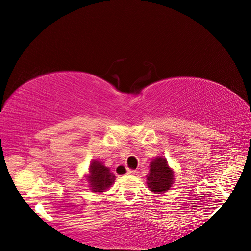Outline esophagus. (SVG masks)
Masks as SVG:
<instances>
[{
    "label": "esophagus",
    "instance_id": "34e87169",
    "mask_svg": "<svg viewBox=\"0 0 251 251\" xmlns=\"http://www.w3.org/2000/svg\"><path fill=\"white\" fill-rule=\"evenodd\" d=\"M126 174L128 175V174H136V172L135 170H131V169H126Z\"/></svg>",
    "mask_w": 251,
    "mask_h": 251
}]
</instances>
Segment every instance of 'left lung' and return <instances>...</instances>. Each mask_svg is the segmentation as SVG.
<instances>
[{
    "label": "left lung",
    "mask_w": 251,
    "mask_h": 251,
    "mask_svg": "<svg viewBox=\"0 0 251 251\" xmlns=\"http://www.w3.org/2000/svg\"><path fill=\"white\" fill-rule=\"evenodd\" d=\"M175 183V172L164 156L152 158L147 175V185L155 194L167 192Z\"/></svg>",
    "instance_id": "obj_1"
}]
</instances>
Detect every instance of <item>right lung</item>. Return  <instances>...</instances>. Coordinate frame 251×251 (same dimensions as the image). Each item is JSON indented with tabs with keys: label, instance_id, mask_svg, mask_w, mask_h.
Returning a JSON list of instances; mask_svg holds the SVG:
<instances>
[{
	"label": "right lung",
	"instance_id": "obj_1",
	"mask_svg": "<svg viewBox=\"0 0 251 251\" xmlns=\"http://www.w3.org/2000/svg\"><path fill=\"white\" fill-rule=\"evenodd\" d=\"M115 178L110 169L97 159H92L88 167V173L85 175L89 190L94 193L100 194L108 191L114 184Z\"/></svg>",
	"mask_w": 251,
	"mask_h": 251
}]
</instances>
